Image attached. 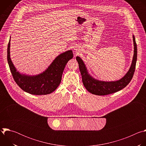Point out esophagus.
<instances>
[{
  "instance_id": "1",
  "label": "esophagus",
  "mask_w": 146,
  "mask_h": 146,
  "mask_svg": "<svg viewBox=\"0 0 146 146\" xmlns=\"http://www.w3.org/2000/svg\"><path fill=\"white\" fill-rule=\"evenodd\" d=\"M74 52H75L76 53H78V52H79V49H78V48L76 47V48H74Z\"/></svg>"
}]
</instances>
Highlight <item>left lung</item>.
I'll return each mask as SVG.
<instances>
[{
    "mask_svg": "<svg viewBox=\"0 0 146 146\" xmlns=\"http://www.w3.org/2000/svg\"><path fill=\"white\" fill-rule=\"evenodd\" d=\"M134 54L131 66L122 78L114 81H103L93 78L88 72L84 62L79 56L76 57L79 69L82 76L83 85L90 93L96 95H106L119 91L125 87L131 81L136 68L137 60V45L134 35H133Z\"/></svg>",
    "mask_w": 146,
    "mask_h": 146,
    "instance_id": "1",
    "label": "left lung"
}]
</instances>
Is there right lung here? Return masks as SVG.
<instances>
[{
  "mask_svg": "<svg viewBox=\"0 0 146 146\" xmlns=\"http://www.w3.org/2000/svg\"><path fill=\"white\" fill-rule=\"evenodd\" d=\"M10 38L7 47V61L14 81L23 91L36 95L50 94L57 88L66 64L73 57L72 51H67L56 57L43 73L28 76L21 74L17 71L10 58Z\"/></svg>",
  "mask_w": 146,
  "mask_h": 146,
  "instance_id": "right-lung-1",
  "label": "right lung"
}]
</instances>
